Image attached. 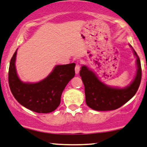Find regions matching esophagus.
<instances>
[{"label": "esophagus", "instance_id": "esophagus-1", "mask_svg": "<svg viewBox=\"0 0 147 147\" xmlns=\"http://www.w3.org/2000/svg\"><path fill=\"white\" fill-rule=\"evenodd\" d=\"M80 65L79 63H77L76 65V67H75V71H76V74H78V73L80 72Z\"/></svg>", "mask_w": 147, "mask_h": 147}]
</instances>
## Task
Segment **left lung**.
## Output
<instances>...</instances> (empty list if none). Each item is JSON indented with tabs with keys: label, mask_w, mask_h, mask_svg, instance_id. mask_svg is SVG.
I'll use <instances>...</instances> for the list:
<instances>
[{
	"label": "left lung",
	"mask_w": 147,
	"mask_h": 147,
	"mask_svg": "<svg viewBox=\"0 0 147 147\" xmlns=\"http://www.w3.org/2000/svg\"><path fill=\"white\" fill-rule=\"evenodd\" d=\"M130 47L132 46L130 45ZM133 50L136 57L137 71L134 79L126 88H116L106 86L87 66L83 65L80 71L84 88L86 104L97 111L113 110L121 107L130 100L137 92L141 82L142 69L140 61L137 53Z\"/></svg>",
	"instance_id": "left-lung-1"
}]
</instances>
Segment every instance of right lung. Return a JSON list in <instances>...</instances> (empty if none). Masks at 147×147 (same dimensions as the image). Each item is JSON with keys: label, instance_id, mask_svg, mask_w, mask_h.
<instances>
[{"label": "right lung", "instance_id": "add662e5", "mask_svg": "<svg viewBox=\"0 0 147 147\" xmlns=\"http://www.w3.org/2000/svg\"><path fill=\"white\" fill-rule=\"evenodd\" d=\"M17 51L10 61L9 84L13 95L24 107L37 113H49L61 102L64 88L75 76L74 63L56 65L53 71L37 83H24L18 77L15 68Z\"/></svg>", "mask_w": 147, "mask_h": 147}]
</instances>
